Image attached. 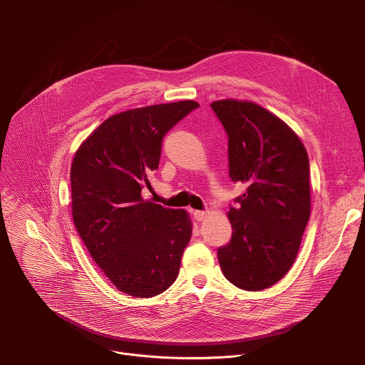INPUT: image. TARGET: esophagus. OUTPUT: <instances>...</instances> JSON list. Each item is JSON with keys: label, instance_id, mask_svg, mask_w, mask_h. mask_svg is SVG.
<instances>
[{"label": "esophagus", "instance_id": "1", "mask_svg": "<svg viewBox=\"0 0 365 365\" xmlns=\"http://www.w3.org/2000/svg\"><path fill=\"white\" fill-rule=\"evenodd\" d=\"M193 218L197 222H200V221H203L206 218V212H203V211H193Z\"/></svg>", "mask_w": 365, "mask_h": 365}]
</instances>
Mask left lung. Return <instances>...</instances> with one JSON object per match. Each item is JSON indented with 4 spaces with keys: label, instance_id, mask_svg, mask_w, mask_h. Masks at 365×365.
<instances>
[{
    "label": "left lung",
    "instance_id": "obj_1",
    "mask_svg": "<svg viewBox=\"0 0 365 365\" xmlns=\"http://www.w3.org/2000/svg\"><path fill=\"white\" fill-rule=\"evenodd\" d=\"M228 135V172L245 192L234 199L230 242L218 248L224 276L242 290L277 283L292 267L310 215L309 159L280 118L247 101L211 103Z\"/></svg>",
    "mask_w": 365,
    "mask_h": 365
}]
</instances>
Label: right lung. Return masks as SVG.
Returning <instances> with one entry per match:
<instances>
[{
    "mask_svg": "<svg viewBox=\"0 0 365 365\" xmlns=\"http://www.w3.org/2000/svg\"><path fill=\"white\" fill-rule=\"evenodd\" d=\"M195 101L130 110L103 121L78 148L71 168L72 215L93 262L134 297H153L176 280L192 237L183 210L141 197L158 170L163 137Z\"/></svg>",
    "mask_w": 365,
    "mask_h": 365,
    "instance_id": "right-lung-1",
    "label": "right lung"
}]
</instances>
